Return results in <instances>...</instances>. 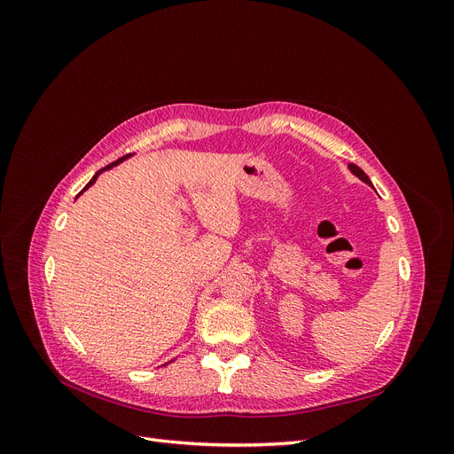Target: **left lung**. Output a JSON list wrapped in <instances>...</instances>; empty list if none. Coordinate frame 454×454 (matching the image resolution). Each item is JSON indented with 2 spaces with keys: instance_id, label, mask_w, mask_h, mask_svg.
Returning <instances> with one entry per match:
<instances>
[{
  "instance_id": "1",
  "label": "left lung",
  "mask_w": 454,
  "mask_h": 454,
  "mask_svg": "<svg viewBox=\"0 0 454 454\" xmlns=\"http://www.w3.org/2000/svg\"><path fill=\"white\" fill-rule=\"evenodd\" d=\"M348 168L352 170V174H354V176H358L362 182H365L367 185H371V180H369V177H367V174H365V172H364V170H362L360 167H356V164H348Z\"/></svg>"
}]
</instances>
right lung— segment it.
I'll return each mask as SVG.
<instances>
[{"mask_svg": "<svg viewBox=\"0 0 454 454\" xmlns=\"http://www.w3.org/2000/svg\"><path fill=\"white\" fill-rule=\"evenodd\" d=\"M127 157H129V155H127ZM122 159H125V157H121V159H117V160H115V162H112V164H107V167H104L102 170H107V168H112V167H115V164H119V162H121ZM102 170H100V172H102ZM100 172H96V176H94V177H92V180L89 182V185H87V187H90V185H92V184L96 182V177H98V174H100ZM87 187H85V189H87ZM85 189H83V191H85Z\"/></svg>", "mask_w": 454, "mask_h": 454, "instance_id": "add662e5", "label": "right lung"}]
</instances>
